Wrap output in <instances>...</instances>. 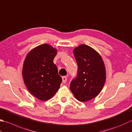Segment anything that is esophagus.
I'll return each instance as SVG.
<instances>
[{
    "label": "esophagus",
    "mask_w": 132,
    "mask_h": 132,
    "mask_svg": "<svg viewBox=\"0 0 132 132\" xmlns=\"http://www.w3.org/2000/svg\"><path fill=\"white\" fill-rule=\"evenodd\" d=\"M67 79H67V77L66 76L62 77V82H63V84L66 83V81H67Z\"/></svg>",
    "instance_id": "esophagus-1"
}]
</instances>
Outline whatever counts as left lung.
Masks as SVG:
<instances>
[{
    "mask_svg": "<svg viewBox=\"0 0 132 132\" xmlns=\"http://www.w3.org/2000/svg\"><path fill=\"white\" fill-rule=\"evenodd\" d=\"M73 53L78 70L70 84V89L77 100L86 102L96 97L104 87L105 64L100 54L89 46L80 45Z\"/></svg>",
    "mask_w": 132,
    "mask_h": 132,
    "instance_id": "8db88e82",
    "label": "left lung"
}]
</instances>
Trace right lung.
<instances>
[{
  "label": "right lung",
  "instance_id": "add662e5",
  "mask_svg": "<svg viewBox=\"0 0 132 132\" xmlns=\"http://www.w3.org/2000/svg\"><path fill=\"white\" fill-rule=\"evenodd\" d=\"M57 50L43 44L30 51L23 63L22 75L28 91L39 100L51 98L60 87L62 79L53 62Z\"/></svg>",
  "mask_w": 132,
  "mask_h": 132
}]
</instances>
